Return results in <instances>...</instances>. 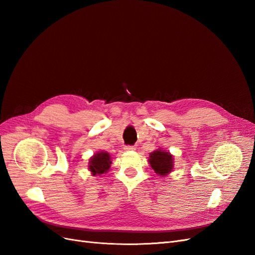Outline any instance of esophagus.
Wrapping results in <instances>:
<instances>
[{"label": "esophagus", "mask_w": 255, "mask_h": 255, "mask_svg": "<svg viewBox=\"0 0 255 255\" xmlns=\"http://www.w3.org/2000/svg\"><path fill=\"white\" fill-rule=\"evenodd\" d=\"M125 150L126 151H133V150H135V148L133 145H126L125 146Z\"/></svg>", "instance_id": "esophagus-1"}]
</instances>
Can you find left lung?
<instances>
[{
	"label": "left lung",
	"mask_w": 255,
	"mask_h": 255,
	"mask_svg": "<svg viewBox=\"0 0 255 255\" xmlns=\"http://www.w3.org/2000/svg\"><path fill=\"white\" fill-rule=\"evenodd\" d=\"M149 163L151 168L156 174L166 176L172 171L173 169V156L169 152L158 149L150 153Z\"/></svg>",
	"instance_id": "obj_1"
}]
</instances>
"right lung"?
<instances>
[{
	"label": "right lung",
	"mask_w": 255,
	"mask_h": 255,
	"mask_svg": "<svg viewBox=\"0 0 255 255\" xmlns=\"http://www.w3.org/2000/svg\"><path fill=\"white\" fill-rule=\"evenodd\" d=\"M111 165L112 157L110 153L104 151L94 154V156L89 159V170L92 175L106 173L111 168Z\"/></svg>",
	"instance_id": "right-lung-1"
}]
</instances>
